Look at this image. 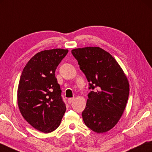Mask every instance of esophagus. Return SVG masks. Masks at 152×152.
I'll return each mask as SVG.
<instances>
[{
    "label": "esophagus",
    "mask_w": 152,
    "mask_h": 152,
    "mask_svg": "<svg viewBox=\"0 0 152 152\" xmlns=\"http://www.w3.org/2000/svg\"><path fill=\"white\" fill-rule=\"evenodd\" d=\"M74 100V98H68V102L69 103V104H71V103H72L73 102V101Z\"/></svg>",
    "instance_id": "obj_1"
}]
</instances>
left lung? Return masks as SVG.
<instances>
[{"mask_svg": "<svg viewBox=\"0 0 152 152\" xmlns=\"http://www.w3.org/2000/svg\"><path fill=\"white\" fill-rule=\"evenodd\" d=\"M91 92L82 113L88 128L104 133L114 127L125 110L129 86L122 69L108 52L100 47L72 50Z\"/></svg>", "mask_w": 152, "mask_h": 152, "instance_id": "obj_1", "label": "left lung"}]
</instances>
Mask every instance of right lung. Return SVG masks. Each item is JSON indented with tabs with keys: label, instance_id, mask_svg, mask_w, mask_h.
I'll use <instances>...</instances> for the list:
<instances>
[{
	"label": "right lung",
	"instance_id": "obj_1",
	"mask_svg": "<svg viewBox=\"0 0 152 152\" xmlns=\"http://www.w3.org/2000/svg\"><path fill=\"white\" fill-rule=\"evenodd\" d=\"M68 52L60 48L38 52L24 68L19 81L17 97L21 114L33 128L45 133L60 126L66 111L55 71Z\"/></svg>",
	"mask_w": 152,
	"mask_h": 152
}]
</instances>
